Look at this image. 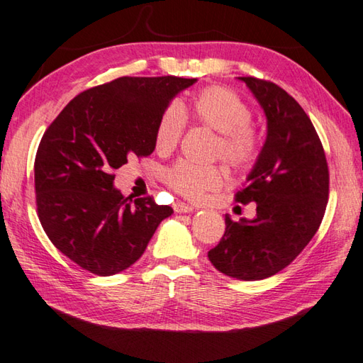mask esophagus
<instances>
[{"label":"esophagus","instance_id":"34e87169","mask_svg":"<svg viewBox=\"0 0 363 363\" xmlns=\"http://www.w3.org/2000/svg\"><path fill=\"white\" fill-rule=\"evenodd\" d=\"M173 208H174L176 213H190L193 210V207L190 204H187V202H182V201L174 202Z\"/></svg>","mask_w":363,"mask_h":363}]
</instances>
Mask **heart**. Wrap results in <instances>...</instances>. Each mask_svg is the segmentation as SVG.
I'll list each match as a JSON object with an SVG mask.
<instances>
[{"label":"heart","instance_id":"obj_1","mask_svg":"<svg viewBox=\"0 0 363 363\" xmlns=\"http://www.w3.org/2000/svg\"><path fill=\"white\" fill-rule=\"evenodd\" d=\"M182 116H190L195 122L220 133L215 156H220L225 164L246 170L255 162L259 142L250 125L252 111L237 92L224 86H208L191 97L189 104L167 108L155 130V143L161 153H170L178 147L184 133ZM164 179L182 196L198 199L221 187L224 172L215 165L202 167L181 161L167 168Z\"/></svg>","mask_w":363,"mask_h":363}]
</instances>
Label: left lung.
Masks as SVG:
<instances>
[{"label":"left lung","mask_w":363,"mask_h":363,"mask_svg":"<svg viewBox=\"0 0 363 363\" xmlns=\"http://www.w3.org/2000/svg\"><path fill=\"white\" fill-rule=\"evenodd\" d=\"M263 108L267 134L241 204L257 202L254 220L225 215V232L208 259L237 280H263L291 264L308 246L323 220L330 172L322 142L297 100L272 82L238 77Z\"/></svg>","instance_id":"1"}]
</instances>
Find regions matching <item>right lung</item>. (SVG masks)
I'll return each instance as SVG.
<instances>
[{"label": "right lung", "instance_id": "add662e5", "mask_svg": "<svg viewBox=\"0 0 363 363\" xmlns=\"http://www.w3.org/2000/svg\"><path fill=\"white\" fill-rule=\"evenodd\" d=\"M196 79L119 77L80 92L41 138L35 198L54 246L100 277L119 274L142 257L173 213L151 196L125 198L113 170L155 151V130L172 99Z\"/></svg>", "mask_w": 363, "mask_h": 363}]
</instances>
